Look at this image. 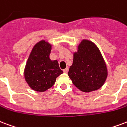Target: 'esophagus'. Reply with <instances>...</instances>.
<instances>
[{
    "mask_svg": "<svg viewBox=\"0 0 127 127\" xmlns=\"http://www.w3.org/2000/svg\"><path fill=\"white\" fill-rule=\"evenodd\" d=\"M64 73H67L68 72V68H66L65 69H64Z\"/></svg>",
    "mask_w": 127,
    "mask_h": 127,
    "instance_id": "34e87169",
    "label": "esophagus"
}]
</instances>
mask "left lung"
I'll use <instances>...</instances> for the list:
<instances>
[{
    "instance_id": "obj_1",
    "label": "left lung",
    "mask_w": 127,
    "mask_h": 127,
    "mask_svg": "<svg viewBox=\"0 0 127 127\" xmlns=\"http://www.w3.org/2000/svg\"><path fill=\"white\" fill-rule=\"evenodd\" d=\"M72 83L81 91L98 90L108 75L106 64L100 50L95 43L83 40L73 54V63L68 73Z\"/></svg>"
}]
</instances>
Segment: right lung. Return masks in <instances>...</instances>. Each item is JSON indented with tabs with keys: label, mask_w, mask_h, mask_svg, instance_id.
Returning <instances> with one entry per match:
<instances>
[{
	"label": "right lung",
	"mask_w": 127,
	"mask_h": 127,
	"mask_svg": "<svg viewBox=\"0 0 127 127\" xmlns=\"http://www.w3.org/2000/svg\"><path fill=\"white\" fill-rule=\"evenodd\" d=\"M52 45L40 40L34 46L27 60L24 75L27 84L32 89L44 92L55 83L56 79L63 73L57 60L49 58Z\"/></svg>",
	"instance_id": "add662e5"
}]
</instances>
